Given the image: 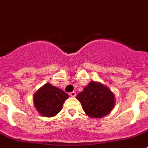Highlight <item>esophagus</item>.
I'll list each match as a JSON object with an SVG mask.
<instances>
[{
  "label": "esophagus",
  "instance_id": "esophagus-1",
  "mask_svg": "<svg viewBox=\"0 0 148 148\" xmlns=\"http://www.w3.org/2000/svg\"><path fill=\"white\" fill-rule=\"evenodd\" d=\"M69 95H70V96H71V97H75L77 95L76 92H71L69 93Z\"/></svg>",
  "mask_w": 148,
  "mask_h": 148
}]
</instances>
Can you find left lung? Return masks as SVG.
Listing matches in <instances>:
<instances>
[{
  "label": "left lung",
  "mask_w": 148,
  "mask_h": 148,
  "mask_svg": "<svg viewBox=\"0 0 148 148\" xmlns=\"http://www.w3.org/2000/svg\"><path fill=\"white\" fill-rule=\"evenodd\" d=\"M84 112L92 118H101L111 112L115 106V95L100 82H89L83 92L77 95Z\"/></svg>",
  "instance_id": "8db88e82"
}]
</instances>
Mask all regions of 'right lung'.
I'll list each match as a JSON object with an SVG mask.
<instances>
[{"mask_svg":"<svg viewBox=\"0 0 148 148\" xmlns=\"http://www.w3.org/2000/svg\"><path fill=\"white\" fill-rule=\"evenodd\" d=\"M68 95L62 89L49 83L44 84L33 95V102L36 110L46 117L56 116L62 108Z\"/></svg>","mask_w":148,"mask_h":148,"instance_id":"add662e5","label":"right lung"}]
</instances>
